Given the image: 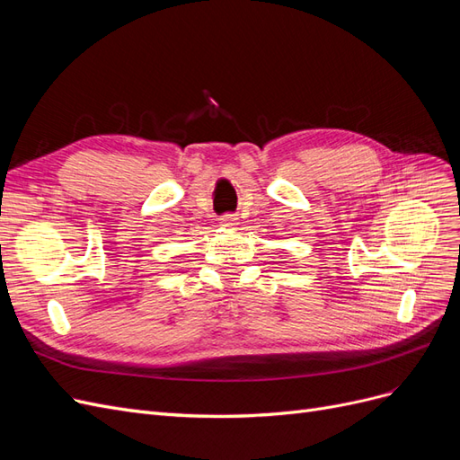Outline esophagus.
Instances as JSON below:
<instances>
[{"label": "esophagus", "mask_w": 460, "mask_h": 460, "mask_svg": "<svg viewBox=\"0 0 460 460\" xmlns=\"http://www.w3.org/2000/svg\"><path fill=\"white\" fill-rule=\"evenodd\" d=\"M220 222H222V226H234L235 225V217L234 215H225L220 218Z\"/></svg>", "instance_id": "esophagus-1"}]
</instances>
